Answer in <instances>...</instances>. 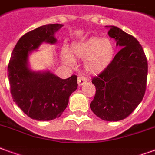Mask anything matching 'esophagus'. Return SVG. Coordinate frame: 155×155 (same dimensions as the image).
Wrapping results in <instances>:
<instances>
[{
  "instance_id": "obj_1",
  "label": "esophagus",
  "mask_w": 155,
  "mask_h": 155,
  "mask_svg": "<svg viewBox=\"0 0 155 155\" xmlns=\"http://www.w3.org/2000/svg\"><path fill=\"white\" fill-rule=\"evenodd\" d=\"M87 82V79L85 78L84 77H78V86L80 87V86H82V85L84 84L85 82Z\"/></svg>"
}]
</instances>
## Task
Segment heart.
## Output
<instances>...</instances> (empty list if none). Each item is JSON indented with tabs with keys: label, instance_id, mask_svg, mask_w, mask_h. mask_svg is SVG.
<instances>
[{
	"label": "heart",
	"instance_id": "obj_1",
	"mask_svg": "<svg viewBox=\"0 0 155 155\" xmlns=\"http://www.w3.org/2000/svg\"><path fill=\"white\" fill-rule=\"evenodd\" d=\"M115 48L109 38H91L71 44L69 51L63 58L68 64H74L73 58L84 60L83 67L88 73H100L112 62Z\"/></svg>",
	"mask_w": 155,
	"mask_h": 155
}]
</instances>
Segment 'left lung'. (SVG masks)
<instances>
[{
	"label": "left lung",
	"instance_id": "1",
	"mask_svg": "<svg viewBox=\"0 0 155 155\" xmlns=\"http://www.w3.org/2000/svg\"><path fill=\"white\" fill-rule=\"evenodd\" d=\"M121 50L110 64L92 78L95 97L90 108L104 121L117 122L134 111L146 88L148 64L142 46L131 35L115 26H105Z\"/></svg>",
	"mask_w": 155,
	"mask_h": 155
}]
</instances>
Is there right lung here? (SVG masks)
<instances>
[{
	"label": "right lung",
	"mask_w": 155,
	"mask_h": 155,
	"mask_svg": "<svg viewBox=\"0 0 155 155\" xmlns=\"http://www.w3.org/2000/svg\"><path fill=\"white\" fill-rule=\"evenodd\" d=\"M63 26L47 24L24 34L13 50L8 65L13 100L35 120L50 121L60 117L68 106L69 96L78 88L75 75L62 79L49 70H32L29 64V54L38 51L42 43H56L54 34Z\"/></svg>",
	"instance_id": "add662e5"
}]
</instances>
